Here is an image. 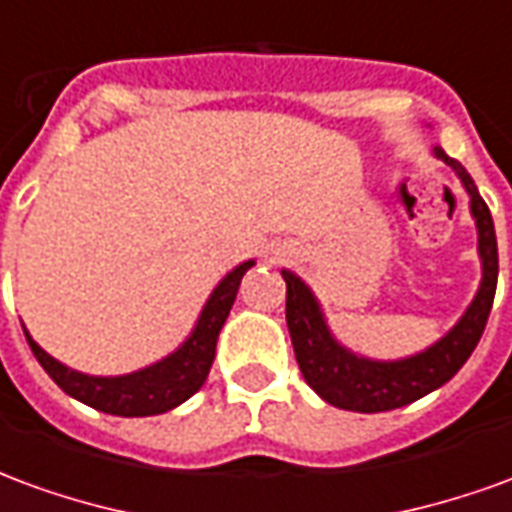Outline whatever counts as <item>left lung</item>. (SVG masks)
Masks as SVG:
<instances>
[{
  "label": "left lung",
  "mask_w": 512,
  "mask_h": 512,
  "mask_svg": "<svg viewBox=\"0 0 512 512\" xmlns=\"http://www.w3.org/2000/svg\"><path fill=\"white\" fill-rule=\"evenodd\" d=\"M433 153L455 169L466 191L472 194V216L477 219L480 233V257H483V285L474 296L472 307L466 310L458 326L439 343L430 345L428 351L400 359V362H370L348 354L343 345L334 343V337L323 323L321 307L312 299L310 288L296 274L282 271L288 285V301H285V321H288L293 354L299 362L304 381L318 395L345 411H392V408L408 406L419 397H425L441 384H447L472 356V351L483 337L488 312L494 304L496 277H499V255H496L494 219L485 200L477 194L469 172L450 158L441 147H433Z\"/></svg>",
  "instance_id": "8db88e82"
}]
</instances>
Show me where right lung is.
I'll use <instances>...</instances> for the list:
<instances>
[{
    "label": "right lung",
    "mask_w": 512,
    "mask_h": 512,
    "mask_svg": "<svg viewBox=\"0 0 512 512\" xmlns=\"http://www.w3.org/2000/svg\"><path fill=\"white\" fill-rule=\"evenodd\" d=\"M255 266L252 260L230 271L213 290V296L205 304L200 321L194 332L178 351L167 356L164 362L153 367H145L139 373L117 378H95L68 370L57 359H51L27 332V343L32 354L40 362V367L51 376V381L60 386L65 395L82 400L87 406L115 414V417H150V414H164L169 408L180 406L189 400L211 373L213 356H216V340L222 332L224 321L230 315L235 293L249 268Z\"/></svg>",
    "instance_id": "1"
}]
</instances>
